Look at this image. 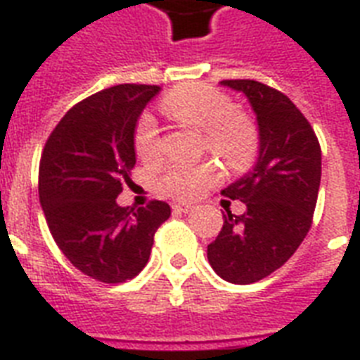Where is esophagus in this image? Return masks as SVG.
I'll use <instances>...</instances> for the list:
<instances>
[{"mask_svg": "<svg viewBox=\"0 0 360 360\" xmlns=\"http://www.w3.org/2000/svg\"><path fill=\"white\" fill-rule=\"evenodd\" d=\"M172 209L175 212H190V210L194 209V205L192 203H185V201H175V203H172Z\"/></svg>", "mask_w": 360, "mask_h": 360, "instance_id": "obj_1", "label": "esophagus"}]
</instances>
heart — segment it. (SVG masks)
Here are the masks:
<instances>
[{
	"label": "heart",
	"instance_id": "heart-1",
	"mask_svg": "<svg viewBox=\"0 0 360 360\" xmlns=\"http://www.w3.org/2000/svg\"><path fill=\"white\" fill-rule=\"evenodd\" d=\"M162 110L181 124L201 131L205 150L231 170H244L255 159L259 134L248 116L236 112L235 103L205 84H186L166 96ZM134 150L140 159L153 160L159 155V131L151 118L140 120L134 133ZM218 179L212 165L174 166L160 179V190L174 198H194Z\"/></svg>",
	"mask_w": 360,
	"mask_h": 360
}]
</instances>
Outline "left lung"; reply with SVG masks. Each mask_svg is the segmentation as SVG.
I'll list each match as a JSON object with an SVG mask.
<instances>
[{
	"label": "left lung",
	"instance_id": "8db88e82",
	"mask_svg": "<svg viewBox=\"0 0 360 360\" xmlns=\"http://www.w3.org/2000/svg\"><path fill=\"white\" fill-rule=\"evenodd\" d=\"M246 96L257 120L259 151L248 174L221 194L240 200L244 214H224L207 246L212 270L229 283L250 285L281 268L312 224L322 179V150L311 124L290 99L253 79L220 81Z\"/></svg>",
	"mask_w": 360,
	"mask_h": 360
}]
</instances>
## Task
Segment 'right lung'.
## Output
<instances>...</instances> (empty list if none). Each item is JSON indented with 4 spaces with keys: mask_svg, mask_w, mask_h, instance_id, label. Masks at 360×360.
Listing matches in <instances>:
<instances>
[{
    "mask_svg": "<svg viewBox=\"0 0 360 360\" xmlns=\"http://www.w3.org/2000/svg\"><path fill=\"white\" fill-rule=\"evenodd\" d=\"M159 92L157 84L101 90L64 114L44 146L38 195L49 231L66 259L101 283L139 276L172 214L165 201L116 203L136 162L140 114Z\"/></svg>",
    "mask_w": 360,
    "mask_h": 360,
    "instance_id": "add662e5",
    "label": "right lung"
}]
</instances>
